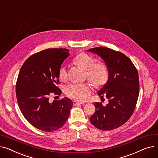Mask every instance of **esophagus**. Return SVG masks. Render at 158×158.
Returning a JSON list of instances; mask_svg holds the SVG:
<instances>
[{
    "mask_svg": "<svg viewBox=\"0 0 158 158\" xmlns=\"http://www.w3.org/2000/svg\"><path fill=\"white\" fill-rule=\"evenodd\" d=\"M84 104L83 102H77V101H73V106H76L77 104Z\"/></svg>",
    "mask_w": 158,
    "mask_h": 158,
    "instance_id": "obj_1",
    "label": "esophagus"
}]
</instances>
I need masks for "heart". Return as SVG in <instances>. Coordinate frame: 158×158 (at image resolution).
Wrapping results in <instances>:
<instances>
[{
    "mask_svg": "<svg viewBox=\"0 0 158 158\" xmlns=\"http://www.w3.org/2000/svg\"><path fill=\"white\" fill-rule=\"evenodd\" d=\"M95 58L85 52H81L74 57L73 62L79 68L86 70L88 78L96 86H104L108 80L109 70L107 65L102 61L95 62ZM58 76L61 81L67 77L66 67L61 65L58 70ZM69 97L78 101H85L92 93V87L88 83L71 84L65 88Z\"/></svg>",
    "mask_w": 158,
    "mask_h": 158,
    "instance_id": "b5f03b06",
    "label": "heart"
}]
</instances>
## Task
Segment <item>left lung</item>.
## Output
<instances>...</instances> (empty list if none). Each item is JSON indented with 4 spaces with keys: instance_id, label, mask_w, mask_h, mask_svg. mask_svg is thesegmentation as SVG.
Listing matches in <instances>:
<instances>
[{
    "instance_id": "obj_1",
    "label": "left lung",
    "mask_w": 158,
    "mask_h": 158,
    "mask_svg": "<svg viewBox=\"0 0 158 158\" xmlns=\"http://www.w3.org/2000/svg\"><path fill=\"white\" fill-rule=\"evenodd\" d=\"M104 60L109 70V78L98 90L101 98L106 96L108 104L95 102V113L90 122L98 129L110 131L125 123L133 113L139 95L137 69L129 58L122 52L104 47L87 50Z\"/></svg>"
}]
</instances>
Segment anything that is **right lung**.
<instances>
[{
  "instance_id": "obj_1",
  "label": "right lung",
  "mask_w": 158,
  "mask_h": 158,
  "mask_svg": "<svg viewBox=\"0 0 158 158\" xmlns=\"http://www.w3.org/2000/svg\"><path fill=\"white\" fill-rule=\"evenodd\" d=\"M69 49L48 48L30 56L20 69L16 95L23 117L35 127L47 132L61 128L68 120L73 102L64 97L49 102L52 93L60 95L58 70Z\"/></svg>"
}]
</instances>
